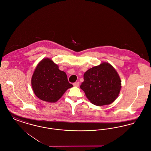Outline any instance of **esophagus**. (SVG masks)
I'll use <instances>...</instances> for the list:
<instances>
[{"label":"esophagus","mask_w":151,"mask_h":151,"mask_svg":"<svg viewBox=\"0 0 151 151\" xmlns=\"http://www.w3.org/2000/svg\"><path fill=\"white\" fill-rule=\"evenodd\" d=\"M73 86H79V85H80V83H79V82H76V83H73Z\"/></svg>","instance_id":"1"}]
</instances>
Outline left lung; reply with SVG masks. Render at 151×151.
Listing matches in <instances>:
<instances>
[{
	"label": "left lung",
	"instance_id": "obj_1",
	"mask_svg": "<svg viewBox=\"0 0 151 151\" xmlns=\"http://www.w3.org/2000/svg\"><path fill=\"white\" fill-rule=\"evenodd\" d=\"M80 88L91 103L103 106L111 104L117 98L121 88V81L112 65L102 63L85 72Z\"/></svg>",
	"mask_w": 151,
	"mask_h": 151
}]
</instances>
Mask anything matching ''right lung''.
<instances>
[{
  "mask_svg": "<svg viewBox=\"0 0 151 151\" xmlns=\"http://www.w3.org/2000/svg\"><path fill=\"white\" fill-rule=\"evenodd\" d=\"M32 86L36 96L44 101L55 102L73 86L65 73L46 58L39 63L32 78Z\"/></svg>",
  "mask_w": 151,
  "mask_h": 151,
  "instance_id": "add662e5",
  "label": "right lung"
}]
</instances>
